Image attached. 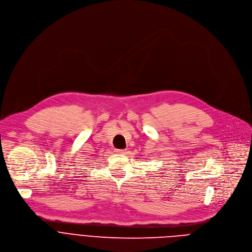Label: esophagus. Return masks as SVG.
<instances>
[{
    "label": "esophagus",
    "mask_w": 252,
    "mask_h": 252,
    "mask_svg": "<svg viewBox=\"0 0 252 252\" xmlns=\"http://www.w3.org/2000/svg\"><path fill=\"white\" fill-rule=\"evenodd\" d=\"M115 151H116L117 153H120V154H124V153L126 152L124 149H116Z\"/></svg>",
    "instance_id": "obj_1"
}]
</instances>
